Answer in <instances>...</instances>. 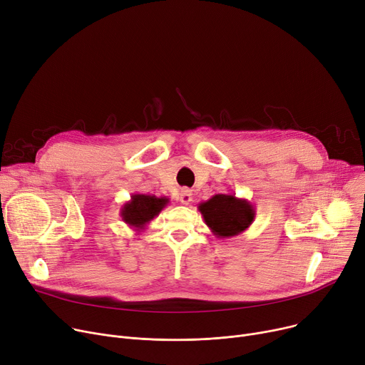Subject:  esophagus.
Segmentation results:
<instances>
[{
  "instance_id": "1",
  "label": "esophagus",
  "mask_w": 365,
  "mask_h": 365,
  "mask_svg": "<svg viewBox=\"0 0 365 365\" xmlns=\"http://www.w3.org/2000/svg\"><path fill=\"white\" fill-rule=\"evenodd\" d=\"M179 201L183 205H187L192 201V192L189 189H182L180 195H179Z\"/></svg>"
}]
</instances>
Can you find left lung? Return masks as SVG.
Wrapping results in <instances>:
<instances>
[{
    "mask_svg": "<svg viewBox=\"0 0 365 365\" xmlns=\"http://www.w3.org/2000/svg\"><path fill=\"white\" fill-rule=\"evenodd\" d=\"M205 225L218 239L233 237L244 233L254 222L255 208L235 193H217L198 205Z\"/></svg>",
    "mask_w": 365,
    "mask_h": 365,
    "instance_id": "1",
    "label": "left lung"
}]
</instances>
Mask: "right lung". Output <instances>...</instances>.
Instances as JSON below:
<instances>
[{"mask_svg": "<svg viewBox=\"0 0 365 365\" xmlns=\"http://www.w3.org/2000/svg\"><path fill=\"white\" fill-rule=\"evenodd\" d=\"M168 204V198L155 195H145V193H133L130 200L125 202L120 210V217L129 227L136 232H142L161 212Z\"/></svg>", "mask_w": 365, "mask_h": 365, "instance_id": "obj_1", "label": "right lung"}]
</instances>
